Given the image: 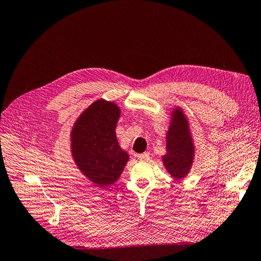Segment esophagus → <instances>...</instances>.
Returning a JSON list of instances; mask_svg holds the SVG:
<instances>
[{"instance_id": "1", "label": "esophagus", "mask_w": 261, "mask_h": 261, "mask_svg": "<svg viewBox=\"0 0 261 261\" xmlns=\"http://www.w3.org/2000/svg\"><path fill=\"white\" fill-rule=\"evenodd\" d=\"M136 156L138 160L140 161H147L148 158H149V154H148V152H144V154H137Z\"/></svg>"}]
</instances>
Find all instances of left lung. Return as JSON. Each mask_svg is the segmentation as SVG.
Returning <instances> with one entry per match:
<instances>
[{
  "mask_svg": "<svg viewBox=\"0 0 261 261\" xmlns=\"http://www.w3.org/2000/svg\"><path fill=\"white\" fill-rule=\"evenodd\" d=\"M195 158L190 125L181 107L173 109L166 134V154L162 157L166 171L175 180L186 177Z\"/></svg>",
  "mask_w": 261,
  "mask_h": 261,
  "instance_id": "1",
  "label": "left lung"
}]
</instances>
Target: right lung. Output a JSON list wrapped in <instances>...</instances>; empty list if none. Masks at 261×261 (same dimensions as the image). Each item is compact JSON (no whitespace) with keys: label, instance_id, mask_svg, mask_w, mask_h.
I'll return each instance as SVG.
<instances>
[{"label":"right lung","instance_id":"1","mask_svg":"<svg viewBox=\"0 0 261 261\" xmlns=\"http://www.w3.org/2000/svg\"><path fill=\"white\" fill-rule=\"evenodd\" d=\"M121 110L113 101L97 99L80 114L71 130V155L80 172L98 188L119 180L129 154L116 139Z\"/></svg>","mask_w":261,"mask_h":261}]
</instances>
